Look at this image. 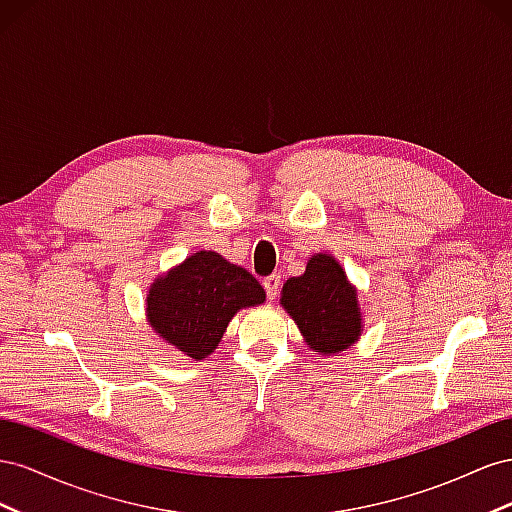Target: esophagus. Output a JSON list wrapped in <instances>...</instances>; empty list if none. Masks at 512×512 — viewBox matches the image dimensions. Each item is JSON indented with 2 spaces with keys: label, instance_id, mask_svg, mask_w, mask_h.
I'll return each instance as SVG.
<instances>
[{
  "label": "esophagus",
  "instance_id": "obj_1",
  "mask_svg": "<svg viewBox=\"0 0 512 512\" xmlns=\"http://www.w3.org/2000/svg\"><path fill=\"white\" fill-rule=\"evenodd\" d=\"M264 289H266V296L268 300H274L276 296H279V287H281V274H270L264 279Z\"/></svg>",
  "mask_w": 512,
  "mask_h": 512
}]
</instances>
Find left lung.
I'll return each instance as SVG.
<instances>
[{"label":"left lung","mask_w":512,"mask_h":512,"mask_svg":"<svg viewBox=\"0 0 512 512\" xmlns=\"http://www.w3.org/2000/svg\"><path fill=\"white\" fill-rule=\"evenodd\" d=\"M281 304L315 352H345L360 337L356 289L330 255H313L302 276H291Z\"/></svg>","instance_id":"8db88e82"}]
</instances>
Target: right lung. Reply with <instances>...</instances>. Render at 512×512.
Here are the masks:
<instances>
[{
    "instance_id": "right-lung-1",
    "label": "right lung",
    "mask_w": 512,
    "mask_h": 512,
    "mask_svg": "<svg viewBox=\"0 0 512 512\" xmlns=\"http://www.w3.org/2000/svg\"><path fill=\"white\" fill-rule=\"evenodd\" d=\"M264 300L266 291L253 274L218 253L199 251L152 285L148 319L178 352L201 360L216 349L242 306Z\"/></svg>"
}]
</instances>
